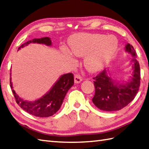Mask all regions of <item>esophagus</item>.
<instances>
[{"label": "esophagus", "instance_id": "34e87169", "mask_svg": "<svg viewBox=\"0 0 149 149\" xmlns=\"http://www.w3.org/2000/svg\"><path fill=\"white\" fill-rule=\"evenodd\" d=\"M82 81V77H81L80 75H75V77H74V82L75 84H79V83H80L81 81Z\"/></svg>", "mask_w": 149, "mask_h": 149}]
</instances>
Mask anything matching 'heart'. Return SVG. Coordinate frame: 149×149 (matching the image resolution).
<instances>
[{"instance_id": "1", "label": "heart", "mask_w": 149, "mask_h": 149, "mask_svg": "<svg viewBox=\"0 0 149 149\" xmlns=\"http://www.w3.org/2000/svg\"><path fill=\"white\" fill-rule=\"evenodd\" d=\"M70 53L76 56H84L83 64L91 73L104 68L111 60L118 47V41L114 37L102 34H78L69 40Z\"/></svg>"}]
</instances>
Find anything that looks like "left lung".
<instances>
[{"label": "left lung", "mask_w": 149, "mask_h": 149, "mask_svg": "<svg viewBox=\"0 0 149 149\" xmlns=\"http://www.w3.org/2000/svg\"><path fill=\"white\" fill-rule=\"evenodd\" d=\"M126 53L131 55L130 63L132 74L127 81L120 82L104 69L94 77L95 94L92 101L95 105L103 111H117L127 106L135 97L140 84V68L136 54L132 45L127 43L124 47Z\"/></svg>", "instance_id": "8db88e82"}]
</instances>
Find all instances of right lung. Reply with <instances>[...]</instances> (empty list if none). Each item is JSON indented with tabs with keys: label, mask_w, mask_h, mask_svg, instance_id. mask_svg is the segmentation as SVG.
I'll list each match as a JSON object with an SVG mask.
<instances>
[{
	"label": "right lung",
	"mask_w": 149,
	"mask_h": 149,
	"mask_svg": "<svg viewBox=\"0 0 149 149\" xmlns=\"http://www.w3.org/2000/svg\"><path fill=\"white\" fill-rule=\"evenodd\" d=\"M44 44L47 46H51L52 42L49 37H42L40 39H33L22 44L19 48H23L29 44ZM11 70L10 73V86L16 99V103L19 107L31 115L40 117H47L56 113L63 103V100L69 89L74 83V75L71 73L61 75L55 82L51 88L42 97L35 101L25 100L18 96L14 90L11 82Z\"/></svg>",
	"instance_id": "1"
}]
</instances>
